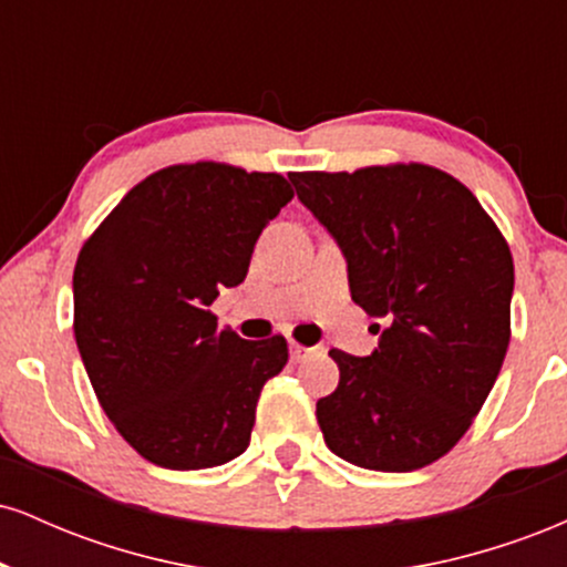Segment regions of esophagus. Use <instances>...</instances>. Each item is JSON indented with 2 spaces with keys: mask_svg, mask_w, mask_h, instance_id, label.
Segmentation results:
<instances>
[{
  "mask_svg": "<svg viewBox=\"0 0 567 567\" xmlns=\"http://www.w3.org/2000/svg\"><path fill=\"white\" fill-rule=\"evenodd\" d=\"M311 349L309 347H301V343H290V360L292 362H301L303 357H309Z\"/></svg>",
  "mask_w": 567,
  "mask_h": 567,
  "instance_id": "esophagus-1",
  "label": "esophagus"
}]
</instances>
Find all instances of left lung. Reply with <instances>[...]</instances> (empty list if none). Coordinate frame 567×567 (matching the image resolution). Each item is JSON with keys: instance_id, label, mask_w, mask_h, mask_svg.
Returning <instances> with one entry per match:
<instances>
[{"instance_id": "8db88e82", "label": "left lung", "mask_w": 567, "mask_h": 567, "mask_svg": "<svg viewBox=\"0 0 567 567\" xmlns=\"http://www.w3.org/2000/svg\"><path fill=\"white\" fill-rule=\"evenodd\" d=\"M347 258L351 301L383 322L368 357L330 349L324 445L362 470L413 472L464 437L509 347L514 264L477 197L429 165L290 173Z\"/></svg>"}]
</instances>
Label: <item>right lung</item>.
<instances>
[{
	"label": "right lung",
	"instance_id": "obj_1",
	"mask_svg": "<svg viewBox=\"0 0 567 567\" xmlns=\"http://www.w3.org/2000/svg\"><path fill=\"white\" fill-rule=\"evenodd\" d=\"M292 199L277 173L173 165L130 188L74 266V336L116 432L165 470H210L250 445L282 336L245 341L210 303L247 275L252 247Z\"/></svg>",
	"mask_w": 567,
	"mask_h": 567
}]
</instances>
